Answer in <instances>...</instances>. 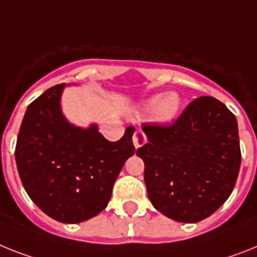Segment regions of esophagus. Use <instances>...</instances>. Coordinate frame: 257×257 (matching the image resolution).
<instances>
[{"mask_svg": "<svg viewBox=\"0 0 257 257\" xmlns=\"http://www.w3.org/2000/svg\"><path fill=\"white\" fill-rule=\"evenodd\" d=\"M146 144V137L145 135L141 132V131H136L135 135H133V145H135L136 149L141 148L142 145Z\"/></svg>", "mask_w": 257, "mask_h": 257, "instance_id": "1", "label": "esophagus"}]
</instances>
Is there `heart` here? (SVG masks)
Masks as SVG:
<instances>
[{
  "instance_id": "obj_1",
  "label": "heart",
  "mask_w": 257,
  "mask_h": 257,
  "mask_svg": "<svg viewBox=\"0 0 257 257\" xmlns=\"http://www.w3.org/2000/svg\"><path fill=\"white\" fill-rule=\"evenodd\" d=\"M180 108V99L175 94L169 95H155L148 99L145 109L149 112L155 111V116L161 122H169L175 118Z\"/></svg>"
}]
</instances>
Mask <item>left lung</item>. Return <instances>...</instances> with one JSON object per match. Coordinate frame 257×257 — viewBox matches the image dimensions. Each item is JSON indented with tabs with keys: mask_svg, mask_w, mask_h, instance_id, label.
<instances>
[{
	"mask_svg": "<svg viewBox=\"0 0 257 257\" xmlns=\"http://www.w3.org/2000/svg\"><path fill=\"white\" fill-rule=\"evenodd\" d=\"M148 144L137 150L145 163L153 206L184 223L208 218L231 195L240 169L238 122L213 96L188 104L172 125H142Z\"/></svg>",
	"mask_w": 257,
	"mask_h": 257,
	"instance_id": "1",
	"label": "left lung"
}]
</instances>
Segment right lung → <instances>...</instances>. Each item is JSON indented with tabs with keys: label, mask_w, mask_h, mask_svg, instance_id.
Wrapping results in <instances>:
<instances>
[{
	"label": "right lung",
	"mask_w": 257,
	"mask_h": 257,
	"mask_svg": "<svg viewBox=\"0 0 257 257\" xmlns=\"http://www.w3.org/2000/svg\"><path fill=\"white\" fill-rule=\"evenodd\" d=\"M65 87L48 88L27 107L15 161L26 192L40 210L62 223H79L108 205L115 180L136 152L135 126L111 142L96 124H72L61 109Z\"/></svg>",
	"instance_id": "add662e5"
}]
</instances>
